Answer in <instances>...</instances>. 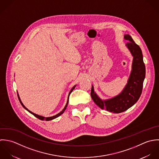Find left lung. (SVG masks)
Here are the masks:
<instances>
[{"label": "left lung", "instance_id": "8db88e82", "mask_svg": "<svg viewBox=\"0 0 159 159\" xmlns=\"http://www.w3.org/2000/svg\"><path fill=\"white\" fill-rule=\"evenodd\" d=\"M124 39L128 41L125 45L133 57L127 85L118 95L107 99H101L94 91L93 85L91 90V96L96 104L101 109L113 113L124 112L138 101L142 93L146 75V68L140 47L129 34L124 35Z\"/></svg>", "mask_w": 159, "mask_h": 159}]
</instances>
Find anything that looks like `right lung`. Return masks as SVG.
I'll return each mask as SVG.
<instances>
[{
  "instance_id": "right-lung-1",
  "label": "right lung",
  "mask_w": 159,
  "mask_h": 159,
  "mask_svg": "<svg viewBox=\"0 0 159 159\" xmlns=\"http://www.w3.org/2000/svg\"><path fill=\"white\" fill-rule=\"evenodd\" d=\"M76 87V85H74L72 88V89L70 90V92H69V95H68V97H67V102H66V106H64V107L63 109L60 112V113H58V114H57V115H55V116H52V117H43V116H39V115H37V114H35V113H34V112H31V111H30L28 109H27L25 106V105L23 104V102H21V99H20V96L18 95V93L17 92V94H18V99H19V101H20V103H21V104L22 105V106L26 109V110H27L29 112H30L31 114H32V115H34L35 117H36L37 118H38L39 119H40V120H46V121H49V120H53V119H56V118H57L58 117H59L60 116H61L62 114H63L64 112V111L66 110V107H67V104H68V102H69V95H70V94L71 93V92L73 91V90L75 89V87Z\"/></svg>"
}]
</instances>
